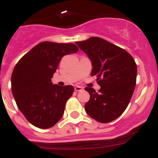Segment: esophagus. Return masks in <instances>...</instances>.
Returning <instances> with one entry per match:
<instances>
[{
  "instance_id": "1",
  "label": "esophagus",
  "mask_w": 158,
  "mask_h": 158,
  "mask_svg": "<svg viewBox=\"0 0 158 158\" xmlns=\"http://www.w3.org/2000/svg\"><path fill=\"white\" fill-rule=\"evenodd\" d=\"M74 89L76 92H80V91H81L82 89H83V88L81 87V86H75Z\"/></svg>"
}]
</instances>
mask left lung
Wrapping results in <instances>:
<instances>
[{"label":"left lung","instance_id":"obj_1","mask_svg":"<svg viewBox=\"0 0 158 158\" xmlns=\"http://www.w3.org/2000/svg\"><path fill=\"white\" fill-rule=\"evenodd\" d=\"M91 60V75L100 86L98 93L86 87L90 100L85 105L88 115L100 123L116 119L130 103L137 77V65L125 50L99 37L76 42Z\"/></svg>","mask_w":158,"mask_h":158}]
</instances>
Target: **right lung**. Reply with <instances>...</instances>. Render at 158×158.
<instances>
[{"label":"right lung","instance_id":"1","mask_svg":"<svg viewBox=\"0 0 158 158\" xmlns=\"http://www.w3.org/2000/svg\"><path fill=\"white\" fill-rule=\"evenodd\" d=\"M78 51L73 43L43 42L20 58L11 77L12 92L19 111L35 127L47 129L63 115L72 85H53L51 78L62 58Z\"/></svg>","mask_w":158,"mask_h":158}]
</instances>
